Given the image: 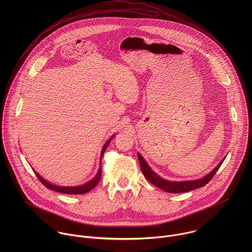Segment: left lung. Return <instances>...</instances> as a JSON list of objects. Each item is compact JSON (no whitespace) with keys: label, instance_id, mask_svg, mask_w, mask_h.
<instances>
[{"label":"left lung","instance_id":"1","mask_svg":"<svg viewBox=\"0 0 252 252\" xmlns=\"http://www.w3.org/2000/svg\"><path fill=\"white\" fill-rule=\"evenodd\" d=\"M138 158L140 161V165H141V169L142 172L144 174L145 179L148 180L149 182H151L153 185L161 188L162 190L169 192V193H182V192H187V191H191L200 187L205 186L210 180L213 179V177L216 174V172L218 171V169L220 168L221 164L223 163L224 159L216 166L208 176H206L205 178L198 180H188V181H168V180H163L161 179L159 176H157L155 173H153L149 166L147 165V163L144 161V158L142 157L141 154H138Z\"/></svg>","mask_w":252,"mask_h":252}]
</instances>
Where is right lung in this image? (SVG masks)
Here are the masks:
<instances>
[{"label": "right lung", "instance_id": "1", "mask_svg": "<svg viewBox=\"0 0 252 252\" xmlns=\"http://www.w3.org/2000/svg\"><path fill=\"white\" fill-rule=\"evenodd\" d=\"M112 137H114V136H112ZM111 139H112V138H111ZM111 139H109L108 142L106 143V144L104 145L103 150H102V153H101V159H102V157H103V155H104V152L106 151L108 144L110 143ZM34 172H35V171H34ZM35 174H36V178L39 180V181H40L45 187H47L48 189L54 190V191H57V192H60V193H64V194H72V195H75V194H84V193H86V192L92 190V189L99 183V181L101 180V177H102V170H101V168H100L99 172L97 173L96 177H95L93 180H90L89 182H87V183H85V184H83V185L74 186V187H65V186L53 185V184L47 182L46 180H43L38 174H36V172H35Z\"/></svg>", "mask_w": 252, "mask_h": 252}]
</instances>
